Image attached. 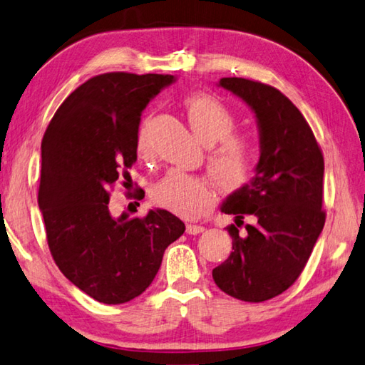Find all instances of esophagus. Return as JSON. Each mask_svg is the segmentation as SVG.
I'll list each match as a JSON object with an SVG mask.
<instances>
[{"label": "esophagus", "mask_w": 365, "mask_h": 365, "mask_svg": "<svg viewBox=\"0 0 365 365\" xmlns=\"http://www.w3.org/2000/svg\"><path fill=\"white\" fill-rule=\"evenodd\" d=\"M185 232H187L189 235H198V233L205 232V227L197 225V224H187V225H185Z\"/></svg>", "instance_id": "1"}]
</instances>
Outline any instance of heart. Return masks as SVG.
I'll return each mask as SVG.
<instances>
[{
  "label": "heart",
  "instance_id": "heart-1",
  "mask_svg": "<svg viewBox=\"0 0 365 365\" xmlns=\"http://www.w3.org/2000/svg\"><path fill=\"white\" fill-rule=\"evenodd\" d=\"M192 132L206 146L210 170L227 190L243 187L252 180L259 167V146L247 135L233 133L237 118L229 106L208 93H192L182 100ZM138 154H149L146 123L138 135ZM150 198L160 208L182 217H198L216 202L212 184L203 176L170 170L150 189Z\"/></svg>",
  "mask_w": 365,
  "mask_h": 365
}]
</instances>
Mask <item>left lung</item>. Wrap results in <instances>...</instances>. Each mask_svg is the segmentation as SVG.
I'll return each instance as SVG.
<instances>
[{"label": "left lung", "mask_w": 365, "mask_h": 365, "mask_svg": "<svg viewBox=\"0 0 365 365\" xmlns=\"http://www.w3.org/2000/svg\"><path fill=\"white\" fill-rule=\"evenodd\" d=\"M217 86L256 115L260 157L252 180L221 205L237 225L245 215L255 224L243 234L227 227L233 251L212 279L238 300L264 302L294 284L324 227V159L304 115L277 88L243 78H222Z\"/></svg>", "instance_id": "obj_1"}]
</instances>
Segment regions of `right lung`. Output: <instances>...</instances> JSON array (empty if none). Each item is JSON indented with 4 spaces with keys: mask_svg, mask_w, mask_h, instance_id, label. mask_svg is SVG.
<instances>
[{
    "mask_svg": "<svg viewBox=\"0 0 365 365\" xmlns=\"http://www.w3.org/2000/svg\"><path fill=\"white\" fill-rule=\"evenodd\" d=\"M173 82L170 74L95 76L61 103L41 144L38 203L52 257L101 304H125L146 291L165 250L185 230L167 210L141 219L114 217L108 208L109 187L128 181L136 162L143 109Z\"/></svg>",
    "mask_w": 365,
    "mask_h": 365,
    "instance_id": "add662e5",
    "label": "right lung"
}]
</instances>
